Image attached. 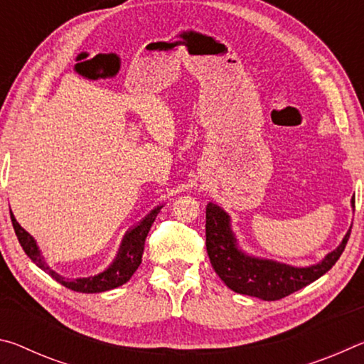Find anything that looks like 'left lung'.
Instances as JSON below:
<instances>
[{
    "instance_id": "obj_1",
    "label": "left lung",
    "mask_w": 364,
    "mask_h": 364,
    "mask_svg": "<svg viewBox=\"0 0 364 364\" xmlns=\"http://www.w3.org/2000/svg\"><path fill=\"white\" fill-rule=\"evenodd\" d=\"M352 205L355 207V196ZM350 231L345 234L342 244L323 262L308 268H294L242 254L231 231L230 217L212 202L205 208V244L215 273L234 292L262 300L284 299L328 273L341 258Z\"/></svg>"
}]
</instances>
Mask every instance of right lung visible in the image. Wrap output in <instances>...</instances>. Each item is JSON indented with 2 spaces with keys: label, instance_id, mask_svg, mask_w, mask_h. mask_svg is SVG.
Listing matches in <instances>:
<instances>
[{
  "label": "right lung",
  "instance_id": "add662e5",
  "mask_svg": "<svg viewBox=\"0 0 364 364\" xmlns=\"http://www.w3.org/2000/svg\"><path fill=\"white\" fill-rule=\"evenodd\" d=\"M159 212H160V207L154 208V210L147 215V217L141 221L136 228H133L132 231H128L125 234V239H123V242L120 245L119 255H117L115 262L110 264L106 271H102V273L96 276H90V278H80V279H65L60 274H58L56 271L49 268L45 263V260H43V257L40 254L38 247H36V242L33 241V237L30 236V234L23 230L19 223H17L12 213H11V221H12V226H14L16 236L19 239L23 252H26V254L30 257V260H32L36 267H40L43 271H46L53 279H56L59 284L65 286L67 289H70V291L95 294V292L110 291V289H115L122 284H125L127 281H130L133 273L138 269L141 262H143V252H144V242H146L147 232H149L154 220H156Z\"/></svg>",
  "mask_w": 364,
  "mask_h": 364
}]
</instances>
